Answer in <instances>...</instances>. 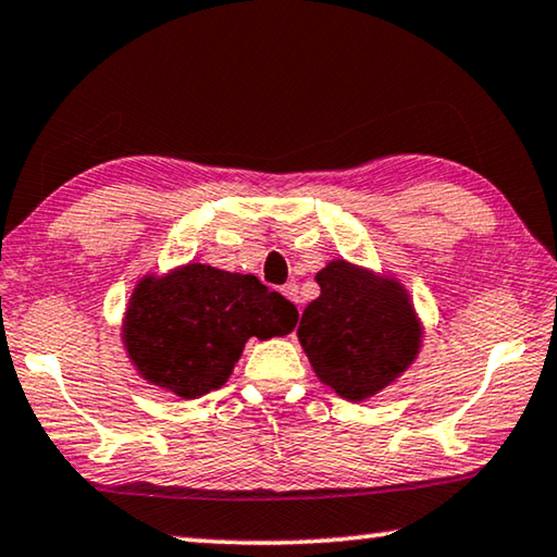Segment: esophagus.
<instances>
[{
  "label": "esophagus",
  "instance_id": "esophagus-1",
  "mask_svg": "<svg viewBox=\"0 0 557 557\" xmlns=\"http://www.w3.org/2000/svg\"><path fill=\"white\" fill-rule=\"evenodd\" d=\"M281 294H284L288 301L298 304V286L294 284V281H290V284H286V286H281Z\"/></svg>",
  "mask_w": 557,
  "mask_h": 557
}]
</instances>
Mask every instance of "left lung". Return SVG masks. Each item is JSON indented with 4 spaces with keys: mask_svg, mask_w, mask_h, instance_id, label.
<instances>
[{
    "mask_svg": "<svg viewBox=\"0 0 557 557\" xmlns=\"http://www.w3.org/2000/svg\"><path fill=\"white\" fill-rule=\"evenodd\" d=\"M298 341L319 379L346 400H366L398 379L421 348V323L398 281L348 261L315 273Z\"/></svg>",
    "mask_w": 557,
    "mask_h": 557,
    "instance_id": "left-lung-1",
    "label": "left lung"
}]
</instances>
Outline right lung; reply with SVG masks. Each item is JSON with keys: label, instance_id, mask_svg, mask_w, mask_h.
Listing matches in <instances>:
<instances>
[{"label": "right lung", "instance_id": "1", "mask_svg": "<svg viewBox=\"0 0 557 557\" xmlns=\"http://www.w3.org/2000/svg\"><path fill=\"white\" fill-rule=\"evenodd\" d=\"M296 321V306L256 276L186 263L136 284L122 336L144 381L199 398L224 386L251 336H286Z\"/></svg>", "mask_w": 557, "mask_h": 557}]
</instances>
